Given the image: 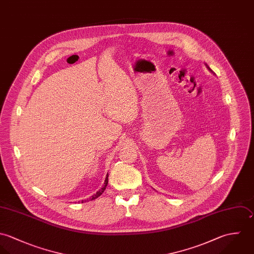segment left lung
<instances>
[{"label": "left lung", "mask_w": 254, "mask_h": 254, "mask_svg": "<svg viewBox=\"0 0 254 254\" xmlns=\"http://www.w3.org/2000/svg\"><path fill=\"white\" fill-rule=\"evenodd\" d=\"M208 68H209V66H208Z\"/></svg>", "instance_id": "8db88e82"}]
</instances>
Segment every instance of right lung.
Here are the masks:
<instances>
[{
	"instance_id": "right-lung-1",
	"label": "right lung",
	"mask_w": 254,
	"mask_h": 254,
	"mask_svg": "<svg viewBox=\"0 0 254 254\" xmlns=\"http://www.w3.org/2000/svg\"><path fill=\"white\" fill-rule=\"evenodd\" d=\"M108 177H109V175L107 174V176H106V180H105V183H104V186H103V188H101V190H99L95 194H93L90 198H88L87 200L89 201V200H94V199H96V198H98L100 195H101L102 193L104 192V190H106V187H107V185H108ZM84 201H86V200H82L81 203L84 202Z\"/></svg>"
}]
</instances>
